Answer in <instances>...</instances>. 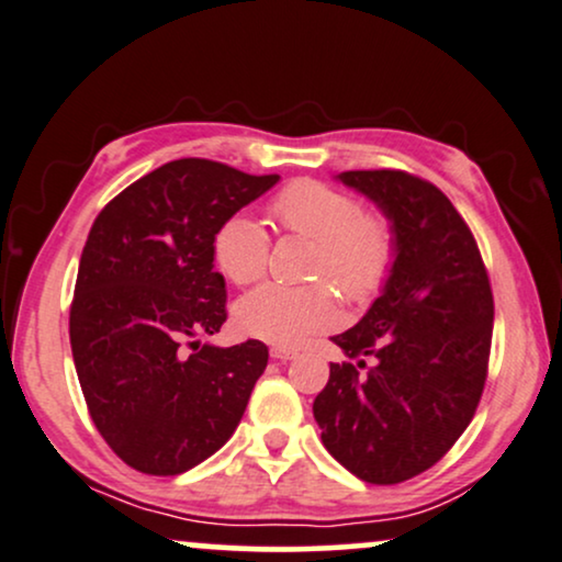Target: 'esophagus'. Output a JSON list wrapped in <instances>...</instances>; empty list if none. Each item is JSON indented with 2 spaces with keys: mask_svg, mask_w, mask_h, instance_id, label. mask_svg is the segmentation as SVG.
Segmentation results:
<instances>
[{
  "mask_svg": "<svg viewBox=\"0 0 562 562\" xmlns=\"http://www.w3.org/2000/svg\"><path fill=\"white\" fill-rule=\"evenodd\" d=\"M269 357L280 359V362H288V359L297 357V351L290 349V347H272V349H269Z\"/></svg>",
  "mask_w": 562,
  "mask_h": 562,
  "instance_id": "esophagus-1",
  "label": "esophagus"
}]
</instances>
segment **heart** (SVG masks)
I'll return each mask as SVG.
<instances>
[{"label": "heart", "instance_id": "b5f03b06", "mask_svg": "<svg viewBox=\"0 0 562 562\" xmlns=\"http://www.w3.org/2000/svg\"><path fill=\"white\" fill-rule=\"evenodd\" d=\"M272 226L318 244L313 274L328 280L349 303H370L395 265V236L383 215L364 213L357 198L316 179H295L269 203ZM213 259L234 285H254L267 272L269 236L257 221L234 215L213 238ZM339 321L326 285H261L234 308V324L251 339L301 344Z\"/></svg>", "mask_w": 562, "mask_h": 562}]
</instances>
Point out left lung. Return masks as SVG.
Returning <instances> with one entry per match:
<instances>
[{"instance_id": "left-lung-1", "label": "left lung", "mask_w": 562, "mask_h": 562, "mask_svg": "<svg viewBox=\"0 0 562 562\" xmlns=\"http://www.w3.org/2000/svg\"><path fill=\"white\" fill-rule=\"evenodd\" d=\"M339 179L393 223L395 265L362 321L331 339L359 362L331 364L313 416L349 473L393 485L437 465L473 422L488 375L491 280L439 187L401 169ZM364 356L376 357L370 369Z\"/></svg>"}]
</instances>
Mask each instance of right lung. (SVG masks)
<instances>
[{"instance_id": "1", "label": "right lung", "mask_w": 562, "mask_h": 562, "mask_svg": "<svg viewBox=\"0 0 562 562\" xmlns=\"http://www.w3.org/2000/svg\"><path fill=\"white\" fill-rule=\"evenodd\" d=\"M277 179L177 159L125 187L92 223L69 313L71 355L97 431L138 473H184L241 422L267 347L198 339L228 318L213 238Z\"/></svg>"}]
</instances>
